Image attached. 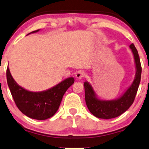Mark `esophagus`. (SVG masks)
Here are the masks:
<instances>
[{"label": "esophagus", "mask_w": 149, "mask_h": 149, "mask_svg": "<svg viewBox=\"0 0 149 149\" xmlns=\"http://www.w3.org/2000/svg\"><path fill=\"white\" fill-rule=\"evenodd\" d=\"M84 76H85V72H83V71H79V72H77L76 73V74H75V77H76V78L78 79H82Z\"/></svg>", "instance_id": "esophagus-1"}]
</instances>
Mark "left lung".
I'll return each mask as SVG.
<instances>
[{
  "label": "left lung",
  "mask_w": 149,
  "mask_h": 149,
  "mask_svg": "<svg viewBox=\"0 0 149 149\" xmlns=\"http://www.w3.org/2000/svg\"><path fill=\"white\" fill-rule=\"evenodd\" d=\"M134 55L136 74L131 86L120 97L113 100H104L96 94L92 85L88 81L84 82L85 98L90 111L94 116L102 119H111L119 116L126 111L134 103L140 85L142 67L138 51L134 44L129 46Z\"/></svg>",
  "instance_id": "1"
}]
</instances>
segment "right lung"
<instances>
[{"instance_id":"1","label":"right lung","mask_w":149,"mask_h":149,"mask_svg":"<svg viewBox=\"0 0 149 149\" xmlns=\"http://www.w3.org/2000/svg\"><path fill=\"white\" fill-rule=\"evenodd\" d=\"M39 31H34L27 35ZM7 80L15 105L21 112L31 118L40 120L48 119L55 115L63 94L74 82L73 77H68L44 91H29L15 82L11 76L9 68L7 69Z\"/></svg>"}]
</instances>
